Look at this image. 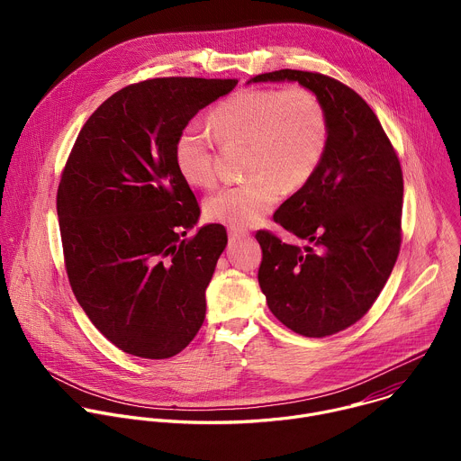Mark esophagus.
<instances>
[{"instance_id":"1","label":"esophagus","mask_w":461,"mask_h":461,"mask_svg":"<svg viewBox=\"0 0 461 461\" xmlns=\"http://www.w3.org/2000/svg\"><path fill=\"white\" fill-rule=\"evenodd\" d=\"M228 235H230V240H240V239H246V237H249V231H248V230H237V228H230V230H228Z\"/></svg>"}]
</instances>
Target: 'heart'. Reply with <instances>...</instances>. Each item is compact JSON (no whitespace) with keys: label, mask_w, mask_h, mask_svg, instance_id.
<instances>
[{"label":"heart","mask_w":461,"mask_h":461,"mask_svg":"<svg viewBox=\"0 0 461 461\" xmlns=\"http://www.w3.org/2000/svg\"><path fill=\"white\" fill-rule=\"evenodd\" d=\"M213 135L224 144H248L242 184L206 201V215L230 228L265 219L283 191L303 187L319 169L330 140V125L319 96L301 86L244 89L210 113ZM175 162L196 187L217 182L215 142L206 129L189 123L175 139Z\"/></svg>","instance_id":"b5f03b06"}]
</instances>
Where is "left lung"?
Wrapping results in <instances>:
<instances>
[{"label":"left lung","instance_id":"obj_1","mask_svg":"<svg viewBox=\"0 0 461 461\" xmlns=\"http://www.w3.org/2000/svg\"><path fill=\"white\" fill-rule=\"evenodd\" d=\"M299 82L324 105L330 140L315 175L274 213L292 235L255 233L258 285L295 334L326 338L357 322L386 285L402 248L403 173L375 113L348 86L321 73L281 69L249 82Z\"/></svg>","mask_w":461,"mask_h":461}]
</instances>
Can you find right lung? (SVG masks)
<instances>
[{"mask_svg":"<svg viewBox=\"0 0 461 461\" xmlns=\"http://www.w3.org/2000/svg\"><path fill=\"white\" fill-rule=\"evenodd\" d=\"M239 80L151 78L109 96L61 171L56 210L65 270L80 306L125 354L167 359L206 317V288L228 235L185 237L199 203L175 162L180 129Z\"/></svg>","mask_w":461,"mask_h":461,"instance_id":"right-lung-1","label":"right lung"}]
</instances>
